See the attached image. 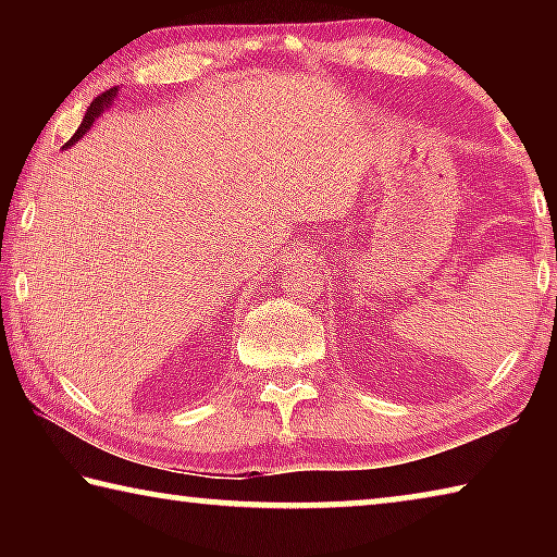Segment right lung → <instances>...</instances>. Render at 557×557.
Here are the masks:
<instances>
[{
  "mask_svg": "<svg viewBox=\"0 0 557 557\" xmlns=\"http://www.w3.org/2000/svg\"><path fill=\"white\" fill-rule=\"evenodd\" d=\"M115 98H117V88H110V90L102 92V96H98L96 100H92L88 112H86V117H83V122H81L78 132H75V135L69 139V143H65V147H71V145L78 143V139L92 127V122H96L102 115V112H106L112 106V102H115Z\"/></svg>",
  "mask_w": 557,
  "mask_h": 557,
  "instance_id": "obj_1",
  "label": "right lung"
}]
</instances>
